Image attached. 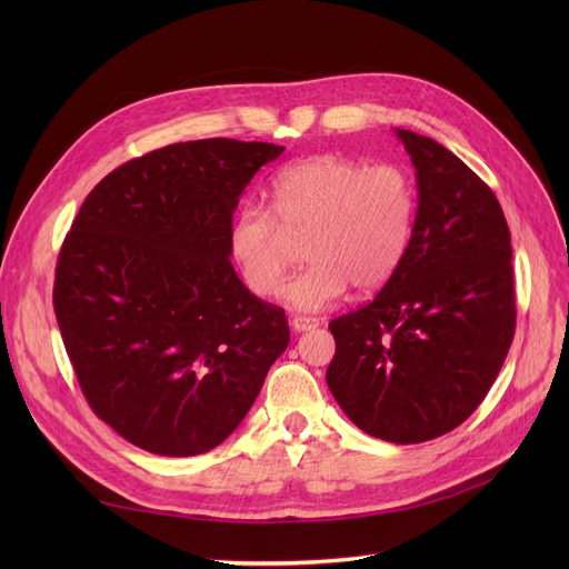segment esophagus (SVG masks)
<instances>
[{"instance_id": "obj_1", "label": "esophagus", "mask_w": 569, "mask_h": 569, "mask_svg": "<svg viewBox=\"0 0 569 569\" xmlns=\"http://www.w3.org/2000/svg\"><path fill=\"white\" fill-rule=\"evenodd\" d=\"M290 325H292L295 332H309V330H316V327L320 325V320L311 318V316H295Z\"/></svg>"}]
</instances>
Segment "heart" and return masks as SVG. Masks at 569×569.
<instances>
[{"label":"heart","instance_id":"1","mask_svg":"<svg viewBox=\"0 0 569 569\" xmlns=\"http://www.w3.org/2000/svg\"><path fill=\"white\" fill-rule=\"evenodd\" d=\"M272 204L274 212L258 202L239 207L228 228L230 258L253 295L274 297L297 256L292 239L307 237L311 264L283 297L295 309L318 311L348 286L376 290L397 272L412 232L415 187L397 163L325 154L283 168Z\"/></svg>","mask_w":569,"mask_h":569}]
</instances>
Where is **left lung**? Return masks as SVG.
Wrapping results in <instances>:
<instances>
[{"instance_id": "left-lung-1", "label": "left lung", "mask_w": 569, "mask_h": 569, "mask_svg": "<svg viewBox=\"0 0 569 569\" xmlns=\"http://www.w3.org/2000/svg\"><path fill=\"white\" fill-rule=\"evenodd\" d=\"M415 166L417 214L397 272L335 318L327 387L350 422L397 442L457 429L515 339L512 244L493 191L440 142L395 129Z\"/></svg>"}]
</instances>
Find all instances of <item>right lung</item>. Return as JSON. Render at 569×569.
Here are the masks:
<instances>
[{
	"mask_svg": "<svg viewBox=\"0 0 569 569\" xmlns=\"http://www.w3.org/2000/svg\"><path fill=\"white\" fill-rule=\"evenodd\" d=\"M283 147L209 138L119 166L92 189L57 258L52 305L80 390L144 452L214 450L288 348L283 309L230 264L228 228Z\"/></svg>",
	"mask_w": 569,
	"mask_h": 569,
	"instance_id": "1",
	"label": "right lung"
}]
</instances>
